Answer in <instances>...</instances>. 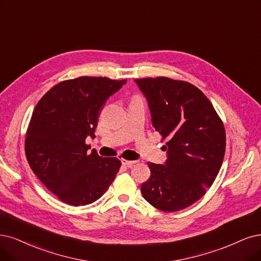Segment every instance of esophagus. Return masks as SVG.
Segmentation results:
<instances>
[{"mask_svg": "<svg viewBox=\"0 0 261 261\" xmlns=\"http://www.w3.org/2000/svg\"><path fill=\"white\" fill-rule=\"evenodd\" d=\"M121 163L125 167H132L133 165H136L137 161L136 160H127V159H121Z\"/></svg>", "mask_w": 261, "mask_h": 261, "instance_id": "obj_1", "label": "esophagus"}]
</instances>
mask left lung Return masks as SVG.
<instances>
[{
  "label": "left lung",
  "instance_id": "obj_1",
  "mask_svg": "<svg viewBox=\"0 0 261 261\" xmlns=\"http://www.w3.org/2000/svg\"><path fill=\"white\" fill-rule=\"evenodd\" d=\"M146 95L153 128L168 152L166 165L148 162L141 191L163 212L194 204L213 184L226 151V131L213 104L195 85L169 77L136 80Z\"/></svg>",
  "mask_w": 261,
  "mask_h": 261
}]
</instances>
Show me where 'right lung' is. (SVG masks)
Instances as JSON below:
<instances>
[{
  "mask_svg": "<svg viewBox=\"0 0 261 261\" xmlns=\"http://www.w3.org/2000/svg\"><path fill=\"white\" fill-rule=\"evenodd\" d=\"M127 80L81 76L55 85L38 101L25 132L29 166L45 187L64 203L80 206L109 189L121 162L88 151L110 95Z\"/></svg>",
  "mask_w": 261,
  "mask_h": 261,
  "instance_id": "add662e5",
  "label": "right lung"
}]
</instances>
